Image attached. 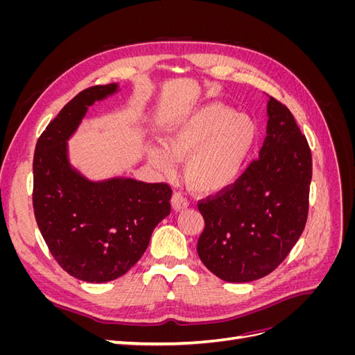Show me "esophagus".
Listing matches in <instances>:
<instances>
[{"instance_id":"obj_1","label":"esophagus","mask_w":355,"mask_h":355,"mask_svg":"<svg viewBox=\"0 0 355 355\" xmlns=\"http://www.w3.org/2000/svg\"><path fill=\"white\" fill-rule=\"evenodd\" d=\"M171 206H173L175 211H182L189 206V202L184 196L180 194V192H175L173 197H171Z\"/></svg>"}]
</instances>
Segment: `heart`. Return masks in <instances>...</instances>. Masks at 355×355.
I'll return each mask as SVG.
<instances>
[{"instance_id": "b5f03b06", "label": "heart", "mask_w": 355, "mask_h": 355, "mask_svg": "<svg viewBox=\"0 0 355 355\" xmlns=\"http://www.w3.org/2000/svg\"><path fill=\"white\" fill-rule=\"evenodd\" d=\"M256 124L227 105L209 103L189 114L149 149V159L171 173L185 159L188 184L204 194L230 188L237 180L256 142Z\"/></svg>"}]
</instances>
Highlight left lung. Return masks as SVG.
Wrapping results in <instances>:
<instances>
[{"instance_id": "left-lung-1", "label": "left lung", "mask_w": 355, "mask_h": 355, "mask_svg": "<svg viewBox=\"0 0 355 355\" xmlns=\"http://www.w3.org/2000/svg\"><path fill=\"white\" fill-rule=\"evenodd\" d=\"M259 158L235 184L198 202L204 218L197 252L230 283L272 272L297 243L308 216L313 158L306 137L282 102L270 98Z\"/></svg>"}]
</instances>
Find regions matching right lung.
Instances as JSON below:
<instances>
[{
	"label": "right lung",
	"instance_id": "1",
	"mask_svg": "<svg viewBox=\"0 0 355 355\" xmlns=\"http://www.w3.org/2000/svg\"><path fill=\"white\" fill-rule=\"evenodd\" d=\"M116 92L112 83L78 93L42 132L34 154L32 202L42 239L63 270L87 283L124 275L170 214L167 184L89 180L69 163V137L96 101Z\"/></svg>",
	"mask_w": 355,
	"mask_h": 355
}]
</instances>
